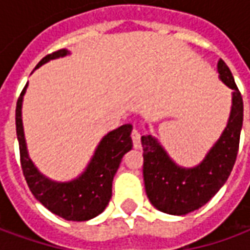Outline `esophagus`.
Segmentation results:
<instances>
[{
	"label": "esophagus",
	"mask_w": 250,
	"mask_h": 250,
	"mask_svg": "<svg viewBox=\"0 0 250 250\" xmlns=\"http://www.w3.org/2000/svg\"><path fill=\"white\" fill-rule=\"evenodd\" d=\"M131 138H132V143H134V147L135 148H141V132L134 128L132 132H131Z\"/></svg>",
	"instance_id": "1"
}]
</instances>
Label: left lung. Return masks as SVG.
<instances>
[{"label":"left lung","instance_id":"1","mask_svg":"<svg viewBox=\"0 0 250 250\" xmlns=\"http://www.w3.org/2000/svg\"><path fill=\"white\" fill-rule=\"evenodd\" d=\"M218 72L221 80L233 89V105L225 131L204 162L194 168L179 167L154 138L142 136L146 194L150 202L163 213L184 215L204 206L222 188L236 163L244 103L241 92L224 60L218 62Z\"/></svg>","mask_w":250,"mask_h":250}]
</instances>
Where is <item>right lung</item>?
<instances>
[{
    "mask_svg": "<svg viewBox=\"0 0 250 250\" xmlns=\"http://www.w3.org/2000/svg\"><path fill=\"white\" fill-rule=\"evenodd\" d=\"M66 49H59L46 55L36 68L56 57L65 56ZM22 92L16 105V131L20 147V162L25 181L37 201L59 217L66 221H88L99 215L108 205L112 195V179L119 167L120 161L132 147L131 130L132 125H123L104 136L96 148L87 170L72 182L57 184L42 177L29 159L25 145L21 104L25 93Z\"/></svg>",
    "mask_w": 250,
    "mask_h": 250,
    "instance_id": "1",
    "label": "right lung"
}]
</instances>
